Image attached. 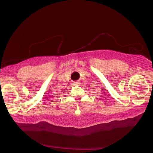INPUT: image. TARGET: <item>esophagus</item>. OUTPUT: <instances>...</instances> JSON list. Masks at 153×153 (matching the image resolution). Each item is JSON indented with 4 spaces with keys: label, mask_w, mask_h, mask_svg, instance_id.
Instances as JSON below:
<instances>
[{
    "label": "esophagus",
    "mask_w": 153,
    "mask_h": 153,
    "mask_svg": "<svg viewBox=\"0 0 153 153\" xmlns=\"http://www.w3.org/2000/svg\"><path fill=\"white\" fill-rule=\"evenodd\" d=\"M79 82H78V81L73 82V85H79Z\"/></svg>",
    "instance_id": "1"
}]
</instances>
